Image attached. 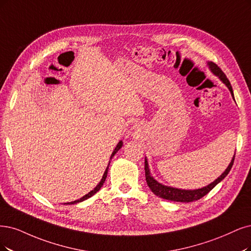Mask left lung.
Masks as SVG:
<instances>
[{
	"instance_id": "1",
	"label": "left lung",
	"mask_w": 251,
	"mask_h": 251,
	"mask_svg": "<svg viewBox=\"0 0 251 251\" xmlns=\"http://www.w3.org/2000/svg\"><path fill=\"white\" fill-rule=\"evenodd\" d=\"M208 66L210 68V70L217 75L219 77V79L225 83V85L227 87V89L229 90L231 96L234 98V92H233V88L230 86V82L227 79V77L226 76V74L222 72V70L217 66L215 63L213 62H208ZM234 160H235V155L231 159L230 163L228 164V166L226 168V170L221 174V176L214 181L212 182L211 184H209L208 186H205L200 189H194V190H185V189H178V188H174L171 186H165V185H162L161 183L157 182L150 173L149 170V164H148L147 158H145V173H146V181L148 186L150 187V189L152 190V192L155 194V196L159 197L163 200H168V201H181V202H189V201H198L200 199H201L202 197H205L207 193H209L213 188H214L216 185L224 180L227 174L229 173L231 166L234 164Z\"/></svg>"
}]
</instances>
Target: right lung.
Masks as SVG:
<instances>
[{"instance_id": "right-lung-1", "label": "right lung", "mask_w": 251, "mask_h": 251, "mask_svg": "<svg viewBox=\"0 0 251 251\" xmlns=\"http://www.w3.org/2000/svg\"><path fill=\"white\" fill-rule=\"evenodd\" d=\"M122 146H123V143H122V141H120V142H119V144L117 145V147L115 148L114 152L111 153L110 159L113 158V157L115 156V154H116V153L121 149V148H122ZM109 163H110V161L108 162L107 168H106V170H105V172H104V174H103V177H102L101 181L99 182V184L97 185V186H96L94 189L91 190L88 194H86V196H83L81 199H79V200H77V201H71V202H66V205H72V203H77V202H80V201H86V200H88L89 198H91V197L94 196V194H95L97 191H99V189L102 187V185H103V183H104V181H105V179H106V176H107V172H108V166H109Z\"/></svg>"}]
</instances>
